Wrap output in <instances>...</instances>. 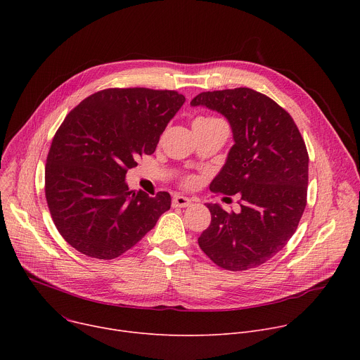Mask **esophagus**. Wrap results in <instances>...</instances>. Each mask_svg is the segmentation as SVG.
Wrapping results in <instances>:
<instances>
[{"label":"esophagus","mask_w":360,"mask_h":360,"mask_svg":"<svg viewBox=\"0 0 360 360\" xmlns=\"http://www.w3.org/2000/svg\"><path fill=\"white\" fill-rule=\"evenodd\" d=\"M191 203H192L191 199H188L185 196H179V195L174 196V199H172V207L174 208H186V207H189Z\"/></svg>","instance_id":"1"}]
</instances>
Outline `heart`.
I'll return each mask as SVG.
<instances>
[{
    "instance_id": "1",
    "label": "heart",
    "mask_w": 360,
    "mask_h": 360,
    "mask_svg": "<svg viewBox=\"0 0 360 360\" xmlns=\"http://www.w3.org/2000/svg\"><path fill=\"white\" fill-rule=\"evenodd\" d=\"M215 121H219V120H218V118H214V117H207V118H199V120H196L195 122H215ZM196 182H198V179H196L195 176L188 175V176L182 178L181 185L185 186V188H192V186L196 185Z\"/></svg>"
}]
</instances>
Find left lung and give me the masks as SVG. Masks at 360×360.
<instances>
[{"label":"left lung","instance_id":"8db88e82","mask_svg":"<svg viewBox=\"0 0 360 360\" xmlns=\"http://www.w3.org/2000/svg\"><path fill=\"white\" fill-rule=\"evenodd\" d=\"M191 105L229 121L235 143L210 188L240 198L238 214L208 205L212 218L199 248L226 271L259 266L288 243L303 215L309 165L304 141L289 112L250 88L200 92Z\"/></svg>","mask_w":360,"mask_h":360}]
</instances>
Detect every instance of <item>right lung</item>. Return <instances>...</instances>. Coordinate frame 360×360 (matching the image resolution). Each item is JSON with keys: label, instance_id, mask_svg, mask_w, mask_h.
Segmentation results:
<instances>
[{"label": "right lung", "instance_id": "1", "mask_svg": "<svg viewBox=\"0 0 360 360\" xmlns=\"http://www.w3.org/2000/svg\"><path fill=\"white\" fill-rule=\"evenodd\" d=\"M185 96L150 88H107L86 96L51 143L45 198L61 236L78 252L115 259L171 208V195L129 191L128 169L150 155Z\"/></svg>", "mask_w": 360, "mask_h": 360}]
</instances>
